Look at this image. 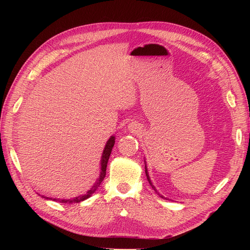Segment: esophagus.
I'll return each instance as SVG.
<instances>
[{
  "label": "esophagus",
  "mask_w": 250,
  "mask_h": 250,
  "mask_svg": "<svg viewBox=\"0 0 250 250\" xmlns=\"http://www.w3.org/2000/svg\"><path fill=\"white\" fill-rule=\"evenodd\" d=\"M129 128H130V129H134V130H136L138 127L136 126V125H133V124H132V125H129Z\"/></svg>",
  "instance_id": "34e87169"
}]
</instances>
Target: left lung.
Segmentation results:
<instances>
[{"label":"left lung","mask_w":250,"mask_h":250,"mask_svg":"<svg viewBox=\"0 0 250 250\" xmlns=\"http://www.w3.org/2000/svg\"><path fill=\"white\" fill-rule=\"evenodd\" d=\"M145 172H146V175H147V179H148V181H149V183H150V185H151V187H152V188H153V189H154V190H155V191H156V192H157V190H156V189H155V188H154V186H153V185H152V182H151V180H150V177H149V175H148V172H147V168H146V166H145ZM157 193H158V192H157ZM158 194H159V193H158ZM159 195H160V196H161V198H163V199H165V198H164V196H163V195H161V194H159Z\"/></svg>","instance_id":"8db88e82"}]
</instances>
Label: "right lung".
Wrapping results in <instances>:
<instances>
[{
    "instance_id": "right-lung-1",
    "label": "right lung",
    "mask_w": 250,
    "mask_h": 250,
    "mask_svg": "<svg viewBox=\"0 0 250 250\" xmlns=\"http://www.w3.org/2000/svg\"><path fill=\"white\" fill-rule=\"evenodd\" d=\"M114 142H115V141H114V137H111V138L108 140V142H107V144H106V146H105V148H104V151H103V154H102V158H101V172H100V176H99L98 180L96 181L95 185L91 188V189H90L89 191H87V193H86L85 195L80 196V198H79V196H78V198H75V199H73V200H58L60 203H63V204H73V203L82 202V201L88 199L89 196H91L92 193L95 192V190L98 188V187L100 186V183H101L102 180L104 179L105 175H106L107 162H108V159H109V156H110L111 150H112V148H113V146H114ZM44 198H46V196H44ZM46 199H48V198H46ZM49 200H51V199H49ZM54 201H56V199H55ZM58 201H57V202H58Z\"/></svg>"
}]
</instances>
